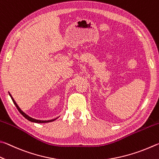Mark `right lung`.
<instances>
[{"label": "right lung", "mask_w": 159, "mask_h": 159, "mask_svg": "<svg viewBox=\"0 0 159 159\" xmlns=\"http://www.w3.org/2000/svg\"><path fill=\"white\" fill-rule=\"evenodd\" d=\"M9 94H10V96L11 97V98H12V101H13V102H14V104L15 105V106H16V107L17 108V110H19V112H20L22 115H23L25 118H26V119H28V120L29 121H31V122H35V123H48V122H52V121H54V120H56V119H57V118H56V119H52V120H47V121H43V120H38V119H33V118H32V117H30V116H29V115H27L26 113H24L23 111H22L20 108H19V107L18 106V105L16 104V102L15 101V100H14V98H12V96H11V94L9 93Z\"/></svg>", "instance_id": "add662e5"}]
</instances>
